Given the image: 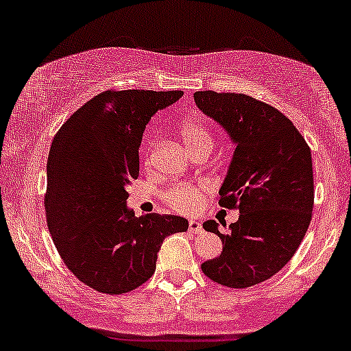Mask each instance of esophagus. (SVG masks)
Segmentation results:
<instances>
[{
    "label": "esophagus",
    "mask_w": 351,
    "mask_h": 351,
    "mask_svg": "<svg viewBox=\"0 0 351 351\" xmlns=\"http://www.w3.org/2000/svg\"><path fill=\"white\" fill-rule=\"evenodd\" d=\"M189 230L191 233H199V232H203V225H201V222L199 220H195V219H191L190 222H189Z\"/></svg>",
    "instance_id": "esophagus-1"
}]
</instances>
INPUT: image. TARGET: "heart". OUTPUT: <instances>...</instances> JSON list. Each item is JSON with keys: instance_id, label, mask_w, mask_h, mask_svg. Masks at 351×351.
I'll return each instance as SVG.
<instances>
[{"instance_id": "heart-1", "label": "heart", "mask_w": 351, "mask_h": 351, "mask_svg": "<svg viewBox=\"0 0 351 351\" xmlns=\"http://www.w3.org/2000/svg\"><path fill=\"white\" fill-rule=\"evenodd\" d=\"M179 132L182 141L189 148L191 155L199 150H213L214 136L201 118H186L179 124ZM153 142L147 145L143 153V161L148 162L152 158ZM161 198L169 208L179 210V213H193L201 206L203 190L191 184H172L161 193Z\"/></svg>"}]
</instances>
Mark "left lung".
I'll return each instance as SVG.
<instances>
[{"label":"left lung","mask_w":351,"mask_h":351,"mask_svg":"<svg viewBox=\"0 0 351 351\" xmlns=\"http://www.w3.org/2000/svg\"><path fill=\"white\" fill-rule=\"evenodd\" d=\"M201 112L222 124L237 143L219 204L238 209L239 219L219 232V257L201 270L219 285L243 289L270 280L294 256L313 210V167L308 143L280 110L246 94L198 90Z\"/></svg>","instance_id":"obj_1"}]
</instances>
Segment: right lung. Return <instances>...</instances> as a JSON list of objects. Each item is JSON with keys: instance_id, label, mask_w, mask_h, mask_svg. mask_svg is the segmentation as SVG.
Segmentation results:
<instances>
[{"instance_id": "obj_1", "label": "right lung", "mask_w": 351, "mask_h": 351, "mask_svg": "<svg viewBox=\"0 0 351 351\" xmlns=\"http://www.w3.org/2000/svg\"><path fill=\"white\" fill-rule=\"evenodd\" d=\"M182 95L104 90L54 136L47 156V227L66 268L94 291L117 295L142 286L155 273L165 238L189 228L179 215L136 217L126 208L147 123Z\"/></svg>"}]
</instances>
